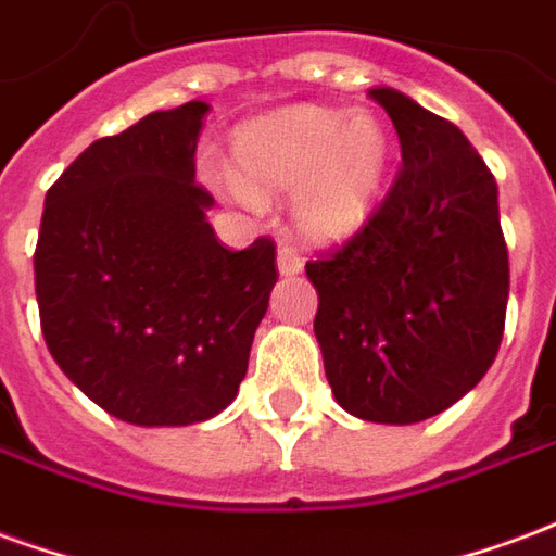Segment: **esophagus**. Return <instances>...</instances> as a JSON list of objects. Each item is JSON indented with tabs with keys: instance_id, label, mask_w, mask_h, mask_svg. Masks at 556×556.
<instances>
[{
	"instance_id": "1",
	"label": "esophagus",
	"mask_w": 556,
	"mask_h": 556,
	"mask_svg": "<svg viewBox=\"0 0 556 556\" xmlns=\"http://www.w3.org/2000/svg\"><path fill=\"white\" fill-rule=\"evenodd\" d=\"M305 261L299 257V251H293L290 245H281L278 249V273L281 275H299L302 273Z\"/></svg>"
}]
</instances>
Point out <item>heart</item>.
Returning a JSON list of instances; mask_svg holds the SVG:
<instances>
[{
	"label": "heart",
	"mask_w": 556,
	"mask_h": 556,
	"mask_svg": "<svg viewBox=\"0 0 556 556\" xmlns=\"http://www.w3.org/2000/svg\"><path fill=\"white\" fill-rule=\"evenodd\" d=\"M237 172L206 165L210 184L245 206L261 194H293L307 237L338 239L362 225L391 162V136L370 109L302 106L249 124L233 139Z\"/></svg>",
	"instance_id": "b5f03b06"
}]
</instances>
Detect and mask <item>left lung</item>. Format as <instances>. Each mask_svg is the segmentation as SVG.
Here are the masks:
<instances>
[{
  "label": "left lung",
  "instance_id": "obj_1",
  "mask_svg": "<svg viewBox=\"0 0 556 556\" xmlns=\"http://www.w3.org/2000/svg\"><path fill=\"white\" fill-rule=\"evenodd\" d=\"M370 97L394 121L403 168L367 225L305 273L340 408L406 427L441 415L492 367L509 257L497 184L462 129L388 85Z\"/></svg>",
  "mask_w": 556,
  "mask_h": 556
}]
</instances>
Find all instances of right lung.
Instances as JSON below:
<instances>
[{"mask_svg": "<svg viewBox=\"0 0 556 556\" xmlns=\"http://www.w3.org/2000/svg\"><path fill=\"white\" fill-rule=\"evenodd\" d=\"M206 112L192 100L94 141L43 201V340L88 400L136 427H189L233 403L278 281L273 239L230 251L206 222Z\"/></svg>", "mask_w": 556, "mask_h": 556, "instance_id": "add662e5", "label": "right lung"}]
</instances>
